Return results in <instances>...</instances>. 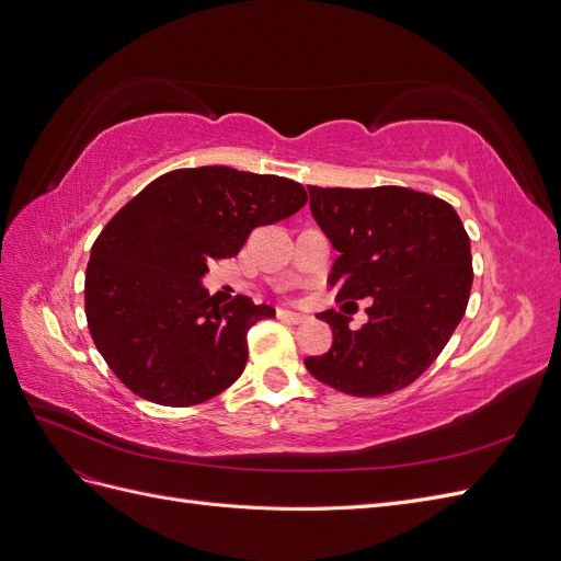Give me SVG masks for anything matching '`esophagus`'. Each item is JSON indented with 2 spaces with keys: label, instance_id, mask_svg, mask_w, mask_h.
<instances>
[{
  "label": "esophagus",
  "instance_id": "esophagus-1",
  "mask_svg": "<svg viewBox=\"0 0 561 561\" xmlns=\"http://www.w3.org/2000/svg\"><path fill=\"white\" fill-rule=\"evenodd\" d=\"M278 318H280L283 322H293V325H299V322L307 320V316L295 313V311H285V309H278Z\"/></svg>",
  "mask_w": 561,
  "mask_h": 561
}]
</instances>
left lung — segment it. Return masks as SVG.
Segmentation results:
<instances>
[{
	"mask_svg": "<svg viewBox=\"0 0 561 561\" xmlns=\"http://www.w3.org/2000/svg\"><path fill=\"white\" fill-rule=\"evenodd\" d=\"M309 206L339 257L328 283L339 301L371 299L367 322L322 311L332 348L304 360L342 393H396L426 371L461 322L470 285V239L447 201L404 186H309Z\"/></svg>",
	"mask_w": 561,
	"mask_h": 561,
	"instance_id": "1",
	"label": "left lung"
}]
</instances>
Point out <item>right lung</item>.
<instances>
[{
  "instance_id": "add662e5",
  "label": "right lung",
  "mask_w": 561,
  "mask_h": 561,
  "mask_svg": "<svg viewBox=\"0 0 561 561\" xmlns=\"http://www.w3.org/2000/svg\"><path fill=\"white\" fill-rule=\"evenodd\" d=\"M304 203L295 180L203 165L149 182L110 219L91 250L83 299L93 342L124 386L149 402L190 407L241 377L248 330L276 309L243 295L219 307L201 278L254 227Z\"/></svg>"
}]
</instances>
